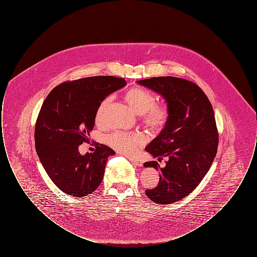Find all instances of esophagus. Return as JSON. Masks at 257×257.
I'll return each instance as SVG.
<instances>
[{
    "label": "esophagus",
    "mask_w": 257,
    "mask_h": 257,
    "mask_svg": "<svg viewBox=\"0 0 257 257\" xmlns=\"http://www.w3.org/2000/svg\"><path fill=\"white\" fill-rule=\"evenodd\" d=\"M129 161L132 163V165H134L136 167H142L143 166V161L139 159H134V158H129Z\"/></svg>",
    "instance_id": "esophagus-1"
}]
</instances>
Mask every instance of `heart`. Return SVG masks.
Returning a JSON list of instances; mask_svg holds the SVG:
<instances>
[{
  "instance_id": "1",
  "label": "heart",
  "mask_w": 257,
  "mask_h": 257,
  "mask_svg": "<svg viewBox=\"0 0 257 257\" xmlns=\"http://www.w3.org/2000/svg\"><path fill=\"white\" fill-rule=\"evenodd\" d=\"M123 98L135 113L142 116L143 122L151 132L158 133L167 126L170 119V110L165 105H157L156 98L149 91L134 87L127 90ZM110 103L111 97L108 96L98 105L95 112V122L98 125H103L105 122L106 112ZM106 142L119 153L132 156L144 145L145 141L141 135L114 132L107 136Z\"/></svg>"
}]
</instances>
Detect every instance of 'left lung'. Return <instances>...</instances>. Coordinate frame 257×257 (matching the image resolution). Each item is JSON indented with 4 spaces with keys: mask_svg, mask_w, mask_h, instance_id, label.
Returning a JSON list of instances; mask_svg holds the SVG:
<instances>
[{
    "mask_svg": "<svg viewBox=\"0 0 257 257\" xmlns=\"http://www.w3.org/2000/svg\"><path fill=\"white\" fill-rule=\"evenodd\" d=\"M159 93L168 103L167 126L147 147L153 158L167 159L145 163L160 171L157 187L146 191L158 204H171L191 194L207 173L217 154L219 135L214 110L199 86L176 77H154L137 81Z\"/></svg>",
    "mask_w": 257,
    "mask_h": 257,
    "instance_id": "1",
    "label": "left lung"
}]
</instances>
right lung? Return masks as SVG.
Listing matches in <instances>:
<instances>
[{"label": "right lung", "mask_w": 257, "mask_h": 257, "mask_svg": "<svg viewBox=\"0 0 257 257\" xmlns=\"http://www.w3.org/2000/svg\"><path fill=\"white\" fill-rule=\"evenodd\" d=\"M124 86L123 78L87 77L62 83L44 100L36 123V150L51 180L63 193L88 196L102 182L108 157L114 151L94 143L93 153L81 155L79 147L89 142L98 105Z\"/></svg>", "instance_id": "1"}]
</instances>
